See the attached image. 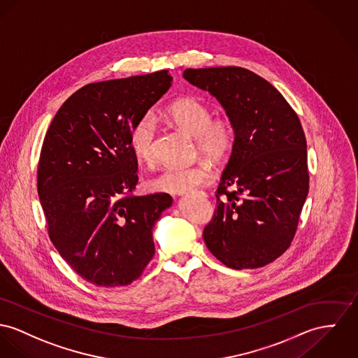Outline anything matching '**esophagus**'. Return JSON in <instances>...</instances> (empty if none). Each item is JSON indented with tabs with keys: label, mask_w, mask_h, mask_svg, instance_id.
I'll list each match as a JSON object with an SVG mask.
<instances>
[{
	"label": "esophagus",
	"mask_w": 358,
	"mask_h": 358,
	"mask_svg": "<svg viewBox=\"0 0 358 358\" xmlns=\"http://www.w3.org/2000/svg\"><path fill=\"white\" fill-rule=\"evenodd\" d=\"M203 194H206V193H203Z\"/></svg>",
	"instance_id": "obj_1"
}]
</instances>
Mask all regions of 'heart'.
<instances>
[{"label": "heart", "instance_id": "1", "mask_svg": "<svg viewBox=\"0 0 358 358\" xmlns=\"http://www.w3.org/2000/svg\"><path fill=\"white\" fill-rule=\"evenodd\" d=\"M167 118L196 138L197 148L213 161L223 159L233 147L234 128L229 118H211L210 108L196 98H181L166 109ZM157 121L151 113L141 115L129 134V145L138 161L151 164L154 161V138ZM211 167L207 164L193 166H166L150 182L159 192H188L193 188L210 182Z\"/></svg>", "mask_w": 358, "mask_h": 358}]
</instances>
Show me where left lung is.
<instances>
[{"instance_id":"obj_1","label":"left lung","mask_w":358,"mask_h":358,"mask_svg":"<svg viewBox=\"0 0 358 358\" xmlns=\"http://www.w3.org/2000/svg\"><path fill=\"white\" fill-rule=\"evenodd\" d=\"M182 76L215 96L234 128L204 243L230 268L263 267L290 247L309 191L301 122L273 84L245 68H191Z\"/></svg>"}]
</instances>
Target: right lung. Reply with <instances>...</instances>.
I'll use <instances>...</instances> for the list:
<instances>
[{"mask_svg":"<svg viewBox=\"0 0 358 358\" xmlns=\"http://www.w3.org/2000/svg\"><path fill=\"white\" fill-rule=\"evenodd\" d=\"M171 80L159 71L87 84L64 102L43 140L38 194L49 237L95 286L132 283L155 253L152 229L173 199L132 193L138 159L129 134Z\"/></svg>","mask_w":358,"mask_h":358,"instance_id":"right-lung-1","label":"right lung"}]
</instances>
